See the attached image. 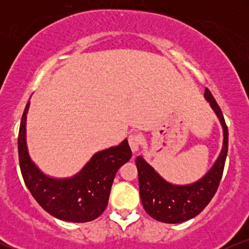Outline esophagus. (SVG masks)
Segmentation results:
<instances>
[{
	"mask_svg": "<svg viewBox=\"0 0 249 249\" xmlns=\"http://www.w3.org/2000/svg\"><path fill=\"white\" fill-rule=\"evenodd\" d=\"M141 142H142V138H141V136H139V134L131 133L130 136H128V144H130L131 150H132L133 152H137V151L139 150V145H141Z\"/></svg>",
	"mask_w": 249,
	"mask_h": 249,
	"instance_id": "obj_1",
	"label": "esophagus"
}]
</instances>
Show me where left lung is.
I'll return each mask as SVG.
<instances>
[{"mask_svg":"<svg viewBox=\"0 0 249 249\" xmlns=\"http://www.w3.org/2000/svg\"><path fill=\"white\" fill-rule=\"evenodd\" d=\"M205 99L218 117L224 133L222 148L213 166L204 177L187 185H176L165 180L142 156L136 158L139 193L144 210L151 218L165 224H180L196 216L207 206L218 190L228 151V128L224 115L210 90Z\"/></svg>","mask_w":249,"mask_h":249,"instance_id":"8db88e82","label":"left lung"}]
</instances>
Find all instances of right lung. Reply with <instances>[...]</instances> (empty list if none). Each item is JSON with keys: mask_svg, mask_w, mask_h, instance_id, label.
<instances>
[{"mask_svg": "<svg viewBox=\"0 0 249 249\" xmlns=\"http://www.w3.org/2000/svg\"><path fill=\"white\" fill-rule=\"evenodd\" d=\"M28 102L18 132V158L28 190L55 218L71 222H88L98 218L107 206L113 179L119 167L132 157L127 139L117 146L99 151L84 167L70 178H53L31 160L27 145Z\"/></svg>", "mask_w": 249, "mask_h": 249, "instance_id": "obj_1", "label": "right lung"}]
</instances>
